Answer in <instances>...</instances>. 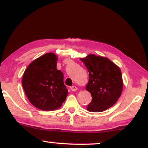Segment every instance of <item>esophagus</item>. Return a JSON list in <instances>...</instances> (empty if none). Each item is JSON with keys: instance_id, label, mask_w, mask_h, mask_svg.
I'll return each instance as SVG.
<instances>
[{"instance_id": "34e87169", "label": "esophagus", "mask_w": 148, "mask_h": 148, "mask_svg": "<svg viewBox=\"0 0 148 148\" xmlns=\"http://www.w3.org/2000/svg\"><path fill=\"white\" fill-rule=\"evenodd\" d=\"M70 89H71V90L72 91H73V92H75V91H76L78 90V88H77V87H76V86H72V87H70Z\"/></svg>"}]
</instances>
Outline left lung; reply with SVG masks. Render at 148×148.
I'll return each mask as SVG.
<instances>
[{
  "label": "left lung",
  "mask_w": 148,
  "mask_h": 148,
  "mask_svg": "<svg viewBox=\"0 0 148 148\" xmlns=\"http://www.w3.org/2000/svg\"><path fill=\"white\" fill-rule=\"evenodd\" d=\"M89 73L86 90L92 101L87 110L90 112L106 111L117 102L122 94L123 81L120 67L108 58L88 54L80 58Z\"/></svg>",
  "instance_id": "8db88e82"
}]
</instances>
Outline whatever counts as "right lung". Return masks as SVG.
<instances>
[{"label": "right lung", "mask_w": 148, "mask_h": 148, "mask_svg": "<svg viewBox=\"0 0 148 148\" xmlns=\"http://www.w3.org/2000/svg\"><path fill=\"white\" fill-rule=\"evenodd\" d=\"M58 57L47 53L30 62L22 78V86L32 104L42 111H54L65 101L68 90L63 74L57 69Z\"/></svg>", "instance_id": "right-lung-1"}]
</instances>
